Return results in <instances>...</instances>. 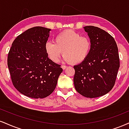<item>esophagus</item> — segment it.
<instances>
[{
    "instance_id": "34e87169",
    "label": "esophagus",
    "mask_w": 129,
    "mask_h": 129,
    "mask_svg": "<svg viewBox=\"0 0 129 129\" xmlns=\"http://www.w3.org/2000/svg\"><path fill=\"white\" fill-rule=\"evenodd\" d=\"M61 67L63 70H65V69H67V66H62Z\"/></svg>"
}]
</instances>
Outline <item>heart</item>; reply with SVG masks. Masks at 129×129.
I'll return each mask as SVG.
<instances>
[{"mask_svg": "<svg viewBox=\"0 0 129 129\" xmlns=\"http://www.w3.org/2000/svg\"><path fill=\"white\" fill-rule=\"evenodd\" d=\"M54 43L46 42L45 52L50 59L58 62L62 53L63 59L73 64H78L87 59L91 50V43L88 37L72 30H67L55 37Z\"/></svg>", "mask_w": 129, "mask_h": 129, "instance_id": "heart-1", "label": "heart"}]
</instances>
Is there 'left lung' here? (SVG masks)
<instances>
[{"label": "left lung", "instance_id": "obj_1", "mask_svg": "<svg viewBox=\"0 0 129 129\" xmlns=\"http://www.w3.org/2000/svg\"><path fill=\"white\" fill-rule=\"evenodd\" d=\"M91 43V50L83 62L74 66V85L76 91L88 98L103 96L114 87L119 67L117 45L103 29L83 27Z\"/></svg>", "mask_w": 129, "mask_h": 129}]
</instances>
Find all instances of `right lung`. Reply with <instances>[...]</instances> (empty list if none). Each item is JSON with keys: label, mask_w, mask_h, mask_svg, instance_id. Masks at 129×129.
Returning a JSON list of instances; mask_svg holds the SVG:
<instances>
[{"label": "right lung", "mask_w": 129, "mask_h": 129, "mask_svg": "<svg viewBox=\"0 0 129 129\" xmlns=\"http://www.w3.org/2000/svg\"><path fill=\"white\" fill-rule=\"evenodd\" d=\"M50 30L41 26L27 29L14 40L8 53V67L14 86L32 99L50 95L63 71L45 52Z\"/></svg>", "instance_id": "add662e5"}]
</instances>
